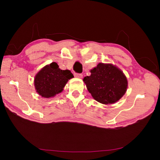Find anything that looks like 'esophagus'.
<instances>
[{"instance_id":"obj_1","label":"esophagus","mask_w":160,"mask_h":160,"mask_svg":"<svg viewBox=\"0 0 160 160\" xmlns=\"http://www.w3.org/2000/svg\"><path fill=\"white\" fill-rule=\"evenodd\" d=\"M75 77L77 78H82V75L80 74V73H75Z\"/></svg>"}]
</instances>
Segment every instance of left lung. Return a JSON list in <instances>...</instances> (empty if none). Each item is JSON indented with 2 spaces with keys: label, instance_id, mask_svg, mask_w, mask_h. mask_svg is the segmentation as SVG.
<instances>
[{
  "label": "left lung",
  "instance_id": "obj_1",
  "mask_svg": "<svg viewBox=\"0 0 160 160\" xmlns=\"http://www.w3.org/2000/svg\"><path fill=\"white\" fill-rule=\"evenodd\" d=\"M83 81L92 97L103 104L118 102L128 88V80L122 70L112 63H99L90 70Z\"/></svg>",
  "mask_w": 160,
  "mask_h": 160
}]
</instances>
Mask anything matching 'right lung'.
I'll return each instance as SVG.
<instances>
[{
    "label": "right lung",
    "mask_w": 160,
    "mask_h": 160,
    "mask_svg": "<svg viewBox=\"0 0 160 160\" xmlns=\"http://www.w3.org/2000/svg\"><path fill=\"white\" fill-rule=\"evenodd\" d=\"M73 77L69 70H61L56 62H52L43 67L35 75V90L42 97L51 98L61 93L68 81Z\"/></svg>",
    "instance_id": "1"
}]
</instances>
